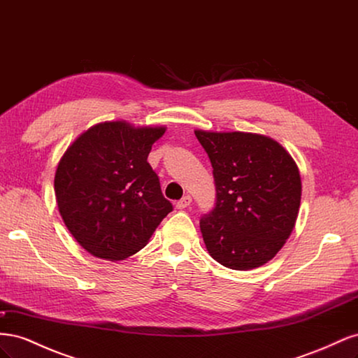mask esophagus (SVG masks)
Listing matches in <instances>:
<instances>
[{
    "label": "esophagus",
    "mask_w": 358,
    "mask_h": 358,
    "mask_svg": "<svg viewBox=\"0 0 358 358\" xmlns=\"http://www.w3.org/2000/svg\"><path fill=\"white\" fill-rule=\"evenodd\" d=\"M191 201H192L191 196H183L179 201H176V209H185V208H188V206L191 204Z\"/></svg>",
    "instance_id": "1"
}]
</instances>
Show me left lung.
<instances>
[{
  "label": "left lung",
  "instance_id": "8db88e82",
  "mask_svg": "<svg viewBox=\"0 0 358 358\" xmlns=\"http://www.w3.org/2000/svg\"><path fill=\"white\" fill-rule=\"evenodd\" d=\"M209 155L216 204L200 220L209 255L233 270L264 266L294 229L301 179L276 140L257 133L194 129Z\"/></svg>",
  "mask_w": 358,
  "mask_h": 358
}]
</instances>
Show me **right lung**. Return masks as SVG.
I'll return each mask as SVG.
<instances>
[{
	"instance_id": "obj_1",
	"label": "right lung",
	"mask_w": 358,
	"mask_h": 358,
	"mask_svg": "<svg viewBox=\"0 0 358 358\" xmlns=\"http://www.w3.org/2000/svg\"><path fill=\"white\" fill-rule=\"evenodd\" d=\"M164 125L106 121L67 148L55 173V197L69 231L91 255L119 262L145 248L173 210L148 162Z\"/></svg>"
}]
</instances>
